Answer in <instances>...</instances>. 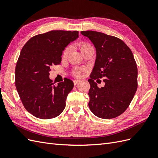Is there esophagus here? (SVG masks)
Wrapping results in <instances>:
<instances>
[{
	"label": "esophagus",
	"mask_w": 158,
	"mask_h": 158,
	"mask_svg": "<svg viewBox=\"0 0 158 158\" xmlns=\"http://www.w3.org/2000/svg\"><path fill=\"white\" fill-rule=\"evenodd\" d=\"M80 82V81L78 80H73V83H74V85H76L77 84H78Z\"/></svg>",
	"instance_id": "1"
}]
</instances>
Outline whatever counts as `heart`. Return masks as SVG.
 I'll list each match as a JSON object with an SVG mask.
<instances>
[{
  "instance_id": "heart-1",
  "label": "heart",
  "mask_w": 158,
  "mask_h": 158,
  "mask_svg": "<svg viewBox=\"0 0 158 158\" xmlns=\"http://www.w3.org/2000/svg\"><path fill=\"white\" fill-rule=\"evenodd\" d=\"M78 46L80 47L81 51H82V52H83L87 49L89 48V47H92V46H91L89 44H88V43H85V42H80L78 44ZM69 52H70V47H66L63 51V57L65 58V57L67 56L69 53ZM84 70H85L84 69L76 68V69H74L73 72H72V74H73V76H75V77H80V76H82V74L83 73V72H84Z\"/></svg>"
}]
</instances>
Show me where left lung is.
I'll list each match as a JSON object with an SVG mask.
<instances>
[{
	"label": "left lung",
	"mask_w": 158,
	"mask_h": 158,
	"mask_svg": "<svg viewBox=\"0 0 158 158\" xmlns=\"http://www.w3.org/2000/svg\"><path fill=\"white\" fill-rule=\"evenodd\" d=\"M96 49V60L88 81L89 107L102 118H115L125 112L138 88V69L131 50L121 39L95 31H82ZM103 78L99 88L95 79Z\"/></svg>",
	"instance_id": "1"
}]
</instances>
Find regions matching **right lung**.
Here are the masks:
<instances>
[{"label": "right lung", "mask_w": 158, "mask_h": 158, "mask_svg": "<svg viewBox=\"0 0 158 158\" xmlns=\"http://www.w3.org/2000/svg\"><path fill=\"white\" fill-rule=\"evenodd\" d=\"M78 37V31L52 30L32 37L23 45L16 65L15 85L23 106L34 117L52 118L65 108L73 82L64 78L56 85L49 71L60 64L64 47Z\"/></svg>", "instance_id": "right-lung-1"}]
</instances>
